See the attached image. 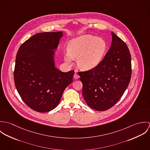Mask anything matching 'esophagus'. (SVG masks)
Masks as SVG:
<instances>
[{
    "mask_svg": "<svg viewBox=\"0 0 150 150\" xmlns=\"http://www.w3.org/2000/svg\"><path fill=\"white\" fill-rule=\"evenodd\" d=\"M79 78V75L77 73H75L74 74V79H78Z\"/></svg>",
    "mask_w": 150,
    "mask_h": 150,
    "instance_id": "34e87169",
    "label": "esophagus"
}]
</instances>
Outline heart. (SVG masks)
<instances>
[{
	"label": "heart",
	"instance_id": "heart-1",
	"mask_svg": "<svg viewBox=\"0 0 150 150\" xmlns=\"http://www.w3.org/2000/svg\"><path fill=\"white\" fill-rule=\"evenodd\" d=\"M106 42L91 35L76 38L68 44L64 54L65 61L70 63L76 58L78 67L84 70H91L100 63L107 51Z\"/></svg>",
	"mask_w": 150,
	"mask_h": 150
}]
</instances>
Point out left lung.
<instances>
[{"mask_svg": "<svg viewBox=\"0 0 150 150\" xmlns=\"http://www.w3.org/2000/svg\"><path fill=\"white\" fill-rule=\"evenodd\" d=\"M112 43L100 63L78 72L83 95L88 106L105 111L114 106L128 86L132 74L131 57L125 43L111 32Z\"/></svg>", "mask_w": 150, "mask_h": 150, "instance_id": "obj_1", "label": "left lung"}]
</instances>
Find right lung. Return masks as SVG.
Masks as SVG:
<instances>
[{
	"mask_svg": "<svg viewBox=\"0 0 150 150\" xmlns=\"http://www.w3.org/2000/svg\"><path fill=\"white\" fill-rule=\"evenodd\" d=\"M63 32L37 33L22 44L17 54L14 80L25 103L45 112L57 107L65 88L73 81L74 70L64 73L55 67L54 51Z\"/></svg>",
	"mask_w": 150,
	"mask_h": 150,
	"instance_id": "add662e5",
	"label": "right lung"
}]
</instances>
